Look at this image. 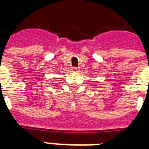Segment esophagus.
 Instances as JSON below:
<instances>
[{
	"label": "esophagus",
	"mask_w": 149,
	"mask_h": 149,
	"mask_svg": "<svg viewBox=\"0 0 149 149\" xmlns=\"http://www.w3.org/2000/svg\"><path fill=\"white\" fill-rule=\"evenodd\" d=\"M71 71L74 72H79V68L77 67H72Z\"/></svg>",
	"instance_id": "1"
}]
</instances>
